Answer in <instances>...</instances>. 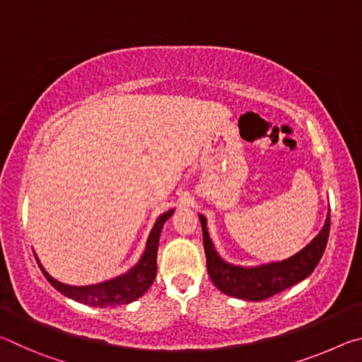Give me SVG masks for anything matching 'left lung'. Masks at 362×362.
I'll return each instance as SVG.
<instances>
[{
  "mask_svg": "<svg viewBox=\"0 0 362 362\" xmlns=\"http://www.w3.org/2000/svg\"><path fill=\"white\" fill-rule=\"evenodd\" d=\"M199 220L201 226H203L207 273H209L212 283L226 296L252 300V302H260V300L276 296L281 291L310 276L320 263L324 250H326L330 231V214H327L326 223H324L320 235L298 254L283 262L244 268L231 265V263L220 259L216 249H214L209 233H207L206 218L199 216Z\"/></svg>",
  "mask_w": 362,
  "mask_h": 362,
  "instance_id": "left-lung-1",
  "label": "left lung"
}]
</instances>
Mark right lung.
<instances>
[{
    "label": "right lung",
    "instance_id": "obj_1",
    "mask_svg": "<svg viewBox=\"0 0 362 362\" xmlns=\"http://www.w3.org/2000/svg\"><path fill=\"white\" fill-rule=\"evenodd\" d=\"M174 211L164 212L161 217L156 220L155 226L146 241V249L142 255V259L136 267L129 269L126 274L118 276L115 279L105 281L100 284L93 286H69L54 279L49 274L35 255L36 262H38L40 269L45 274V278L52 284V287L64 293V296L76 300L79 303L89 305V306H99V308H108V306H118L131 303L150 289L153 281L156 278V255H158V244H159V235H161L163 225L166 220L173 216Z\"/></svg>",
    "mask_w": 362,
    "mask_h": 362
}]
</instances>
